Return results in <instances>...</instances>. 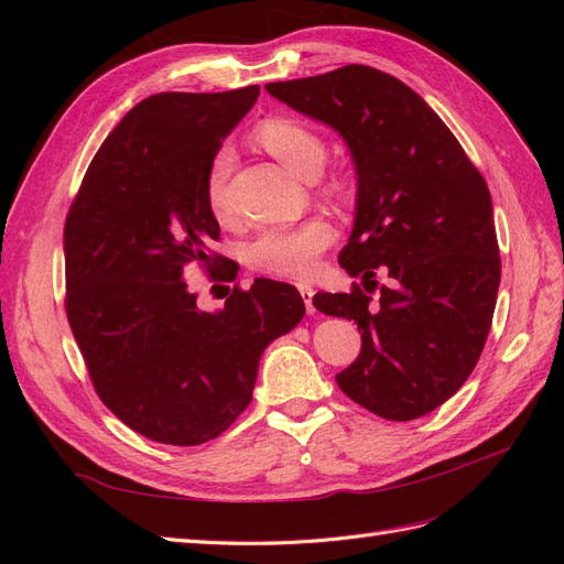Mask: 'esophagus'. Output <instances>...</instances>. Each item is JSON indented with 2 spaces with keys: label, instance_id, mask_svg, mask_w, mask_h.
<instances>
[{
  "label": "esophagus",
  "instance_id": "obj_1",
  "mask_svg": "<svg viewBox=\"0 0 564 564\" xmlns=\"http://www.w3.org/2000/svg\"><path fill=\"white\" fill-rule=\"evenodd\" d=\"M299 294H301V299H303V303H305V311H308V313L313 315V313H315V305H313L315 292H313V286H311V284H299Z\"/></svg>",
  "mask_w": 564,
  "mask_h": 564
}]
</instances>
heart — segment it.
<instances>
[{"instance_id": "b5f03b06", "label": "heart", "mask_w": 564, "mask_h": 564, "mask_svg": "<svg viewBox=\"0 0 564 564\" xmlns=\"http://www.w3.org/2000/svg\"><path fill=\"white\" fill-rule=\"evenodd\" d=\"M256 143L270 152L289 172L311 178L327 158V145L319 135L294 119H268L253 133ZM235 164V152L224 145L214 152L207 169V202L216 218L230 216L228 181ZM334 245V228L324 218H308L294 226L265 228L247 247L249 263L268 275L286 280L311 278L319 265V256Z\"/></svg>"}]
</instances>
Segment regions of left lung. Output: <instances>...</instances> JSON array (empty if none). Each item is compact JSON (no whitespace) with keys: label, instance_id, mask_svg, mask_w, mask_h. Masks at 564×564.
<instances>
[{"label":"left lung","instance_id":"1","mask_svg":"<svg viewBox=\"0 0 564 564\" xmlns=\"http://www.w3.org/2000/svg\"><path fill=\"white\" fill-rule=\"evenodd\" d=\"M265 89L334 127L357 169L355 228L338 263L365 289L313 299L362 332L338 388L388 421L433 412L480 360L497 305L501 259L482 174L431 106L377 67L344 65ZM379 269L389 278L381 288Z\"/></svg>","mask_w":564,"mask_h":564}]
</instances>
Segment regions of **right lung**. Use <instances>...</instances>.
<instances>
[{"instance_id": "add662e5", "label": "right lung", "mask_w": 564, "mask_h": 564, "mask_svg": "<svg viewBox=\"0 0 564 564\" xmlns=\"http://www.w3.org/2000/svg\"><path fill=\"white\" fill-rule=\"evenodd\" d=\"M256 98L253 84L141 100L98 148L65 218V313L89 379L119 421L164 445L230 429L261 352L305 313L296 286L263 278L226 286L209 313L185 280L193 265L212 282L237 275L212 251L220 228L207 169Z\"/></svg>"}]
</instances>
